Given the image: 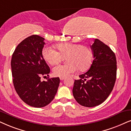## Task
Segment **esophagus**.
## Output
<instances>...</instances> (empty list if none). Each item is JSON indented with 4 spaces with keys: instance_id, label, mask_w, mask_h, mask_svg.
Listing matches in <instances>:
<instances>
[{
    "instance_id": "34e87169",
    "label": "esophagus",
    "mask_w": 131,
    "mask_h": 131,
    "mask_svg": "<svg viewBox=\"0 0 131 131\" xmlns=\"http://www.w3.org/2000/svg\"><path fill=\"white\" fill-rule=\"evenodd\" d=\"M64 79H65V78H64V77H60V80H63Z\"/></svg>"
}]
</instances>
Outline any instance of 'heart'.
Here are the masks:
<instances>
[{
  "instance_id": "heart-1",
  "label": "heart",
  "mask_w": 131,
  "mask_h": 131,
  "mask_svg": "<svg viewBox=\"0 0 131 131\" xmlns=\"http://www.w3.org/2000/svg\"><path fill=\"white\" fill-rule=\"evenodd\" d=\"M57 51L51 47L43 49L42 57L51 65L59 64L67 57V64H61L53 68L54 75L67 77L74 73L79 69L85 71L89 68L92 62L93 54L90 48L82 44L65 43L56 46Z\"/></svg>"
}]
</instances>
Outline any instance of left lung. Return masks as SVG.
Here are the masks:
<instances>
[{
  "mask_svg": "<svg viewBox=\"0 0 131 131\" xmlns=\"http://www.w3.org/2000/svg\"><path fill=\"white\" fill-rule=\"evenodd\" d=\"M91 48L92 63L86 72L79 75L80 80H75L72 89L75 100L80 105L89 107L100 105L108 97L117 75L116 57L111 49L97 39Z\"/></svg>",
  "mask_w": 131,
  "mask_h": 131,
  "instance_id": "obj_1",
  "label": "left lung"
}]
</instances>
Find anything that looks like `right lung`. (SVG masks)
I'll return each mask as SVG.
<instances>
[{
	"label": "right lung",
	"mask_w": 131,
	"mask_h": 131,
	"mask_svg": "<svg viewBox=\"0 0 131 131\" xmlns=\"http://www.w3.org/2000/svg\"><path fill=\"white\" fill-rule=\"evenodd\" d=\"M44 40L38 35L26 38L15 49L11 62L16 92L25 103L35 107H42L50 103L60 83L59 77L40 80L42 76H48L50 72L42 54L45 44Z\"/></svg>",
	"instance_id": "obj_1"
}]
</instances>
